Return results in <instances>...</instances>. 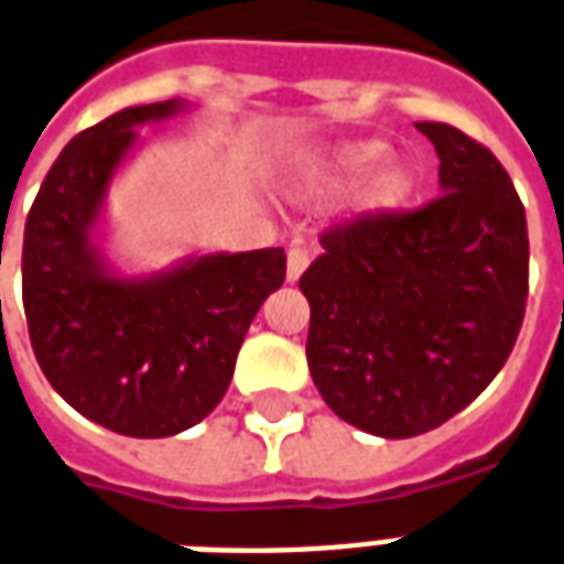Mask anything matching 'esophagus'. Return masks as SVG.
Wrapping results in <instances>:
<instances>
[{
  "mask_svg": "<svg viewBox=\"0 0 564 564\" xmlns=\"http://www.w3.org/2000/svg\"><path fill=\"white\" fill-rule=\"evenodd\" d=\"M307 263H311V257H307V251L304 248H299V245H292L290 253H286V281L295 283L304 274V269H307Z\"/></svg>",
  "mask_w": 564,
  "mask_h": 564,
  "instance_id": "1",
  "label": "esophagus"
}]
</instances>
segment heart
Wrapping results in <instances>:
<instances>
[{
    "instance_id": "heart-1",
    "label": "heart",
    "mask_w": 564,
    "mask_h": 564,
    "mask_svg": "<svg viewBox=\"0 0 564 564\" xmlns=\"http://www.w3.org/2000/svg\"><path fill=\"white\" fill-rule=\"evenodd\" d=\"M390 148L384 141H346L313 156L292 183L299 200L325 204L358 186L351 209L358 215L397 213L414 192V177L405 165L387 162Z\"/></svg>"
}]
</instances>
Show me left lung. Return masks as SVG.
Segmentation results:
<instances>
[{
    "mask_svg": "<svg viewBox=\"0 0 564 564\" xmlns=\"http://www.w3.org/2000/svg\"><path fill=\"white\" fill-rule=\"evenodd\" d=\"M416 129L441 159V195L328 230L299 281L313 384L376 437L432 432L491 384L530 281L527 215L506 167L449 123Z\"/></svg>",
    "mask_w": 564,
    "mask_h": 564,
    "instance_id": "obj_1",
    "label": "left lung"
}]
</instances>
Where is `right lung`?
Segmentation results:
<instances>
[{
    "label": "right lung",
    "mask_w": 564,
    "mask_h": 564,
    "mask_svg": "<svg viewBox=\"0 0 564 564\" xmlns=\"http://www.w3.org/2000/svg\"><path fill=\"white\" fill-rule=\"evenodd\" d=\"M188 109L180 97L129 106L79 132L25 218L34 358L67 405L127 437L180 435L213 414L253 316L286 278L283 248L188 253L144 274L109 257V188L144 148L139 129Z\"/></svg>",
    "instance_id": "1"
}]
</instances>
